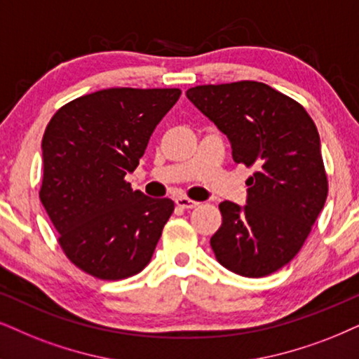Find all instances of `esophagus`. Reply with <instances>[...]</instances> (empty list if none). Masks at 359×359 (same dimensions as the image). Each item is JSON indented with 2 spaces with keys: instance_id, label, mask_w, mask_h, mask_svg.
<instances>
[{
  "instance_id": "esophagus-1",
  "label": "esophagus",
  "mask_w": 359,
  "mask_h": 359,
  "mask_svg": "<svg viewBox=\"0 0 359 359\" xmlns=\"http://www.w3.org/2000/svg\"><path fill=\"white\" fill-rule=\"evenodd\" d=\"M175 205L177 207H180V208H195V207H198V202H195V201H190V198H187V197H177L175 198Z\"/></svg>"
}]
</instances>
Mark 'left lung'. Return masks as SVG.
Segmentation results:
<instances>
[{"label":"left lung","instance_id":"1","mask_svg":"<svg viewBox=\"0 0 359 359\" xmlns=\"http://www.w3.org/2000/svg\"><path fill=\"white\" fill-rule=\"evenodd\" d=\"M185 94L229 137L233 161L257 169L247 180V205H219L215 258L248 278L273 273L300 252L328 195L315 122L292 97L257 81L195 86Z\"/></svg>","mask_w":359,"mask_h":359}]
</instances>
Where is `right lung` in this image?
Wrapping results in <instances>:
<instances>
[{"mask_svg":"<svg viewBox=\"0 0 359 359\" xmlns=\"http://www.w3.org/2000/svg\"><path fill=\"white\" fill-rule=\"evenodd\" d=\"M179 97L180 89H102L49 121L39 198L61 248L86 273L122 280L151 262L174 202L133 190L124 177Z\"/></svg>","mask_w":359,"mask_h":359,"instance_id":"add662e5","label":"right lung"}]
</instances>
